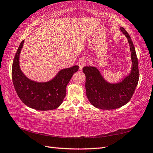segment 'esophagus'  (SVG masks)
I'll return each instance as SVG.
<instances>
[{"mask_svg": "<svg viewBox=\"0 0 153 153\" xmlns=\"http://www.w3.org/2000/svg\"><path fill=\"white\" fill-rule=\"evenodd\" d=\"M88 63V59L87 58H83L82 59H80L79 62V69L82 70V68L85 66V65Z\"/></svg>", "mask_w": 153, "mask_h": 153, "instance_id": "34e87169", "label": "esophagus"}]
</instances>
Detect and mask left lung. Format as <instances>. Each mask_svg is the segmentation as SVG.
Instances as JSON below:
<instances>
[{
  "label": "left lung",
  "instance_id": "left-lung-1",
  "mask_svg": "<svg viewBox=\"0 0 153 153\" xmlns=\"http://www.w3.org/2000/svg\"><path fill=\"white\" fill-rule=\"evenodd\" d=\"M120 30L128 39L130 47L132 68L129 76L120 83H110L103 78L95 67L83 68L86 77V95L89 102L96 108L112 110L125 105L130 100L138 84V60L134 45L125 29L121 27Z\"/></svg>",
  "mask_w": 153,
  "mask_h": 153
}]
</instances>
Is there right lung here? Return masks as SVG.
<instances>
[{
  "mask_svg": "<svg viewBox=\"0 0 153 153\" xmlns=\"http://www.w3.org/2000/svg\"><path fill=\"white\" fill-rule=\"evenodd\" d=\"M24 43V40L19 45L12 68V82L19 98L25 105L35 110L45 111L58 108L66 97L67 85L79 66L60 70L49 82H34L28 79L19 68V54Z\"/></svg>",
  "mask_w": 153,
  "mask_h": 153,
  "instance_id": "right-lung-1",
  "label": "right lung"
}]
</instances>
